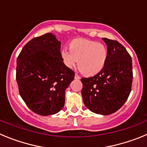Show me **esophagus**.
<instances>
[{
    "mask_svg": "<svg viewBox=\"0 0 147 147\" xmlns=\"http://www.w3.org/2000/svg\"><path fill=\"white\" fill-rule=\"evenodd\" d=\"M74 78H75V80H80V76H79V75H77V74H75Z\"/></svg>",
    "mask_w": 147,
    "mask_h": 147,
    "instance_id": "1",
    "label": "esophagus"
}]
</instances>
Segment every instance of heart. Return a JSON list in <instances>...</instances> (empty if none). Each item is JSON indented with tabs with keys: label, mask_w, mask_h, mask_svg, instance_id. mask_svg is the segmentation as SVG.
<instances>
[{
	"label": "heart",
	"mask_w": 147,
	"mask_h": 147,
	"mask_svg": "<svg viewBox=\"0 0 147 147\" xmlns=\"http://www.w3.org/2000/svg\"><path fill=\"white\" fill-rule=\"evenodd\" d=\"M70 51H61V57L66 66L73 68L78 62V68L83 75L92 76L102 71L107 60V49L105 45L86 39L71 42Z\"/></svg>",
	"instance_id": "b5f03b06"
}]
</instances>
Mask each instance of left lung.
<instances>
[{"mask_svg": "<svg viewBox=\"0 0 147 147\" xmlns=\"http://www.w3.org/2000/svg\"><path fill=\"white\" fill-rule=\"evenodd\" d=\"M107 45V60L102 71L82 78L83 102L90 111L101 115L116 112L127 100L132 82V58L115 40L102 38Z\"/></svg>", "mask_w": 147, "mask_h": 147, "instance_id": "obj_1", "label": "left lung"}]
</instances>
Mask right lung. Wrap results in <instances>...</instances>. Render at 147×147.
I'll list each match as a JSON object with an SVG mask.
<instances>
[{
    "mask_svg": "<svg viewBox=\"0 0 147 147\" xmlns=\"http://www.w3.org/2000/svg\"><path fill=\"white\" fill-rule=\"evenodd\" d=\"M60 46L55 35L47 33L27 42L17 59L20 96L39 115H54L62 110L65 90L74 79V72L62 62Z\"/></svg>",
    "mask_w": 147,
    "mask_h": 147,
    "instance_id": "1",
    "label": "right lung"
}]
</instances>
